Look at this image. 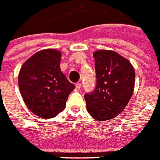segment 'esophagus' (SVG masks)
Instances as JSON below:
<instances>
[{
	"mask_svg": "<svg viewBox=\"0 0 160 160\" xmlns=\"http://www.w3.org/2000/svg\"><path fill=\"white\" fill-rule=\"evenodd\" d=\"M81 87H82V85H81L80 82H78V83L76 84V89H77V90H80V89H81Z\"/></svg>",
	"mask_w": 160,
	"mask_h": 160,
	"instance_id": "obj_1",
	"label": "esophagus"
}]
</instances>
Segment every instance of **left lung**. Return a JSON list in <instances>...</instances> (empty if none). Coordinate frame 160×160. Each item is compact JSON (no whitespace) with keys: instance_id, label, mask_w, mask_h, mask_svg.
<instances>
[{"instance_id":"left-lung-1","label":"left lung","mask_w":160,"mask_h":160,"mask_svg":"<svg viewBox=\"0 0 160 160\" xmlns=\"http://www.w3.org/2000/svg\"><path fill=\"white\" fill-rule=\"evenodd\" d=\"M96 89L84 96L87 110L98 121L112 120L124 110L133 93L135 71L124 57L110 50L93 54Z\"/></svg>"}]
</instances>
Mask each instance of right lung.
I'll return each mask as SVG.
<instances>
[{"instance_id": "1", "label": "right lung", "mask_w": 160, "mask_h": 160, "mask_svg": "<svg viewBox=\"0 0 160 160\" xmlns=\"http://www.w3.org/2000/svg\"><path fill=\"white\" fill-rule=\"evenodd\" d=\"M61 52L41 50L29 58L20 68L18 84L29 110L44 119L53 118L64 110L75 85L60 69Z\"/></svg>"}]
</instances>
